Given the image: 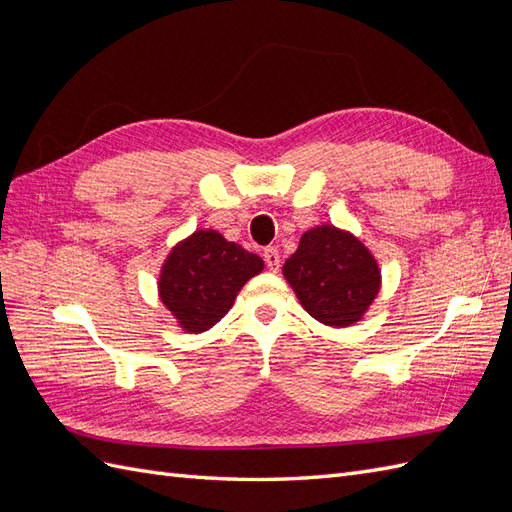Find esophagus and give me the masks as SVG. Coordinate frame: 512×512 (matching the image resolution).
Here are the masks:
<instances>
[{
  "mask_svg": "<svg viewBox=\"0 0 512 512\" xmlns=\"http://www.w3.org/2000/svg\"><path fill=\"white\" fill-rule=\"evenodd\" d=\"M262 256H265L269 271H273V273L280 271V252H277V247H267L265 254H262Z\"/></svg>",
  "mask_w": 512,
  "mask_h": 512,
  "instance_id": "obj_1",
  "label": "esophagus"
}]
</instances>
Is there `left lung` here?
<instances>
[{"instance_id": "8db88e82", "label": "left lung", "mask_w": 512, "mask_h": 512, "mask_svg": "<svg viewBox=\"0 0 512 512\" xmlns=\"http://www.w3.org/2000/svg\"><path fill=\"white\" fill-rule=\"evenodd\" d=\"M282 273L305 312L331 329L363 320L382 288L376 256L350 230L333 224L305 230Z\"/></svg>"}]
</instances>
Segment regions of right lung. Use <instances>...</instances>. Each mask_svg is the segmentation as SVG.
Segmentation results:
<instances>
[{
  "instance_id": "add662e5",
  "label": "right lung",
  "mask_w": 512,
  "mask_h": 512,
  "mask_svg": "<svg viewBox=\"0 0 512 512\" xmlns=\"http://www.w3.org/2000/svg\"><path fill=\"white\" fill-rule=\"evenodd\" d=\"M262 269L265 260L258 254L218 230L200 228L170 247L158 275V297L181 331L205 333Z\"/></svg>"
}]
</instances>
